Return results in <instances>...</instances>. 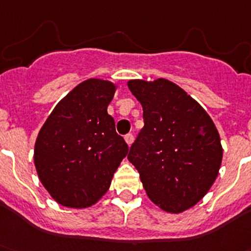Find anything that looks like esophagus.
<instances>
[{
	"instance_id": "esophagus-1",
	"label": "esophagus",
	"mask_w": 251,
	"mask_h": 251,
	"mask_svg": "<svg viewBox=\"0 0 251 251\" xmlns=\"http://www.w3.org/2000/svg\"><path fill=\"white\" fill-rule=\"evenodd\" d=\"M125 141H126V144H127L128 147H130V145H131L132 144V141H134V135L132 134H127L125 136Z\"/></svg>"
}]
</instances>
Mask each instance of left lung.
Instances as JSON below:
<instances>
[{
	"label": "left lung",
	"instance_id": "1",
	"mask_svg": "<svg viewBox=\"0 0 251 251\" xmlns=\"http://www.w3.org/2000/svg\"><path fill=\"white\" fill-rule=\"evenodd\" d=\"M143 106L144 127L127 159L140 173L148 197L169 213L195 206L210 191L222 162L212 119L184 89L164 78L131 79Z\"/></svg>",
	"mask_w": 251,
	"mask_h": 251
}]
</instances>
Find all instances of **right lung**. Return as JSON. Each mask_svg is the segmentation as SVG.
<instances>
[{
	"mask_svg": "<svg viewBox=\"0 0 251 251\" xmlns=\"http://www.w3.org/2000/svg\"><path fill=\"white\" fill-rule=\"evenodd\" d=\"M116 84L89 78L56 104L39 131L34 163L58 203L92 206L108 191L128 147L107 113Z\"/></svg>",
	"mask_w": 251,
	"mask_h": 251,
	"instance_id": "add662e5",
	"label": "right lung"
}]
</instances>
